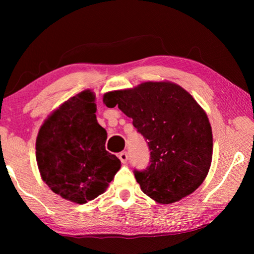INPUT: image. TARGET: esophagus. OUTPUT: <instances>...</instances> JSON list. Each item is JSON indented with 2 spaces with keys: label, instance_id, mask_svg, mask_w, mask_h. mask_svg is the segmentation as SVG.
Masks as SVG:
<instances>
[{
  "label": "esophagus",
  "instance_id": "34e87169",
  "mask_svg": "<svg viewBox=\"0 0 254 254\" xmlns=\"http://www.w3.org/2000/svg\"><path fill=\"white\" fill-rule=\"evenodd\" d=\"M127 158H128V156H127V152H122V153L119 154V159L121 160L122 164H126Z\"/></svg>",
  "mask_w": 254,
  "mask_h": 254
}]
</instances>
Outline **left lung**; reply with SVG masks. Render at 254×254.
I'll list each match as a JSON object with an SVG mask.
<instances>
[{"label":"left lung","instance_id":"obj_1","mask_svg":"<svg viewBox=\"0 0 254 254\" xmlns=\"http://www.w3.org/2000/svg\"><path fill=\"white\" fill-rule=\"evenodd\" d=\"M107 107L118 106L147 139L150 165L134 170L141 190L160 204L188 196L206 178L213 134L206 113L181 86L146 82L105 94Z\"/></svg>","mask_w":254,"mask_h":254}]
</instances>
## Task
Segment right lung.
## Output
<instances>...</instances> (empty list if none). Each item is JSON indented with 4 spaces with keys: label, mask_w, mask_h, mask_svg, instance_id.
I'll return each mask as SVG.
<instances>
[{
    "label": "right lung",
    "mask_w": 254,
    "mask_h": 254,
    "mask_svg": "<svg viewBox=\"0 0 254 254\" xmlns=\"http://www.w3.org/2000/svg\"><path fill=\"white\" fill-rule=\"evenodd\" d=\"M95 95L87 89L53 111L36 141V159L42 180L68 201L85 204L104 193L121 168L107 152V132L96 119Z\"/></svg>",
    "instance_id": "1"
}]
</instances>
